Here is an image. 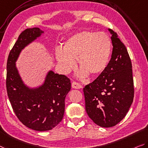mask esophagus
Listing matches in <instances>:
<instances>
[{
    "mask_svg": "<svg viewBox=\"0 0 148 148\" xmlns=\"http://www.w3.org/2000/svg\"><path fill=\"white\" fill-rule=\"evenodd\" d=\"M72 88H75V89H80L82 88V85L79 83H77V82H73L71 84Z\"/></svg>",
    "mask_w": 148,
    "mask_h": 148,
    "instance_id": "34e87169",
    "label": "esophagus"
}]
</instances>
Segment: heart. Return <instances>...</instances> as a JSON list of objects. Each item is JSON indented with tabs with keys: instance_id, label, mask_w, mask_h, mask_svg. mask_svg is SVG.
<instances>
[{
	"instance_id": "heart-1",
	"label": "heart",
	"mask_w": 148,
	"mask_h": 148,
	"mask_svg": "<svg viewBox=\"0 0 148 148\" xmlns=\"http://www.w3.org/2000/svg\"><path fill=\"white\" fill-rule=\"evenodd\" d=\"M112 43L104 32L83 30L65 41L61 48L56 49V60L61 71H69L75 64L74 59L81 68V77L88 73L97 75L104 71L110 60Z\"/></svg>"
}]
</instances>
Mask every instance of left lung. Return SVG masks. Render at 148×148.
<instances>
[{
  "label": "left lung",
  "mask_w": 148,
  "mask_h": 148,
  "mask_svg": "<svg viewBox=\"0 0 148 148\" xmlns=\"http://www.w3.org/2000/svg\"><path fill=\"white\" fill-rule=\"evenodd\" d=\"M112 44L111 59L104 71L83 88L85 109L98 126H114L124 119L134 99L130 58L117 34L108 29Z\"/></svg>",
  "instance_id": "1"
}]
</instances>
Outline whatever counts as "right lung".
I'll return each instance as SVG.
<instances>
[{
  "label": "right lung",
  "mask_w": 148,
  "mask_h": 148,
  "mask_svg": "<svg viewBox=\"0 0 148 148\" xmlns=\"http://www.w3.org/2000/svg\"><path fill=\"white\" fill-rule=\"evenodd\" d=\"M44 33L39 28L22 32L6 65V90L14 112L22 124L36 131L50 130L58 126L64 115L65 97L71 90L69 79L52 70L47 73L42 85L35 87L25 84L20 76L16 65L20 53Z\"/></svg>",
  "instance_id": "add662e5"
}]
</instances>
